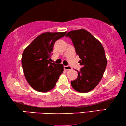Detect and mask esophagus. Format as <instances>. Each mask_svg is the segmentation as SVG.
<instances>
[{
  "instance_id": "obj_1",
  "label": "esophagus",
  "mask_w": 126,
  "mask_h": 126,
  "mask_svg": "<svg viewBox=\"0 0 126 126\" xmlns=\"http://www.w3.org/2000/svg\"><path fill=\"white\" fill-rule=\"evenodd\" d=\"M71 69V67L70 66H64V69L66 70H70Z\"/></svg>"
}]
</instances>
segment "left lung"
<instances>
[{
	"label": "left lung",
	"instance_id": "obj_1",
	"mask_svg": "<svg viewBox=\"0 0 126 126\" xmlns=\"http://www.w3.org/2000/svg\"><path fill=\"white\" fill-rule=\"evenodd\" d=\"M73 41L82 67L78 70V78L71 81L72 87L80 93H87L100 81L107 66L103 47L97 39L84 29L70 31L66 35Z\"/></svg>",
	"mask_w": 126,
	"mask_h": 126
}]
</instances>
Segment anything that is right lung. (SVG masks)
I'll return each mask as SVG.
<instances>
[{
  "label": "right lung",
  "instance_id": "1",
  "mask_svg": "<svg viewBox=\"0 0 126 126\" xmlns=\"http://www.w3.org/2000/svg\"><path fill=\"white\" fill-rule=\"evenodd\" d=\"M66 33H44L24 49L22 57L24 77L37 91L47 92L52 89L63 73V64H56L50 60L55 42Z\"/></svg>",
  "mask_w": 126,
  "mask_h": 126
}]
</instances>
